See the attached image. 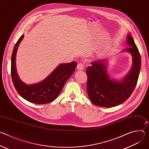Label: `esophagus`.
I'll return each instance as SVG.
<instances>
[{
  "label": "esophagus",
  "instance_id": "1",
  "mask_svg": "<svg viewBox=\"0 0 149 149\" xmlns=\"http://www.w3.org/2000/svg\"><path fill=\"white\" fill-rule=\"evenodd\" d=\"M77 70L78 71H82L84 70V65L81 63H79L77 66Z\"/></svg>",
  "mask_w": 149,
  "mask_h": 149
}]
</instances>
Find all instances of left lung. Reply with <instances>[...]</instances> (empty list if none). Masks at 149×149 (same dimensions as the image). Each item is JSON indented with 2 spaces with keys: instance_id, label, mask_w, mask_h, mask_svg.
<instances>
[{
  "instance_id": "obj_1",
  "label": "left lung",
  "mask_w": 149,
  "mask_h": 149,
  "mask_svg": "<svg viewBox=\"0 0 149 149\" xmlns=\"http://www.w3.org/2000/svg\"><path fill=\"white\" fill-rule=\"evenodd\" d=\"M127 43L129 47L123 52L132 56V67L125 77L120 80L111 78L108 73V59H99L88 66L87 91L91 102L96 106L112 107L127 100L136 86L140 68L141 57L132 36L128 34Z\"/></svg>"
}]
</instances>
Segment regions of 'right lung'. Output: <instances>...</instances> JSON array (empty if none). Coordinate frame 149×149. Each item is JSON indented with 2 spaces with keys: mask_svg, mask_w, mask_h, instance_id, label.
<instances>
[{
  "mask_svg": "<svg viewBox=\"0 0 149 149\" xmlns=\"http://www.w3.org/2000/svg\"><path fill=\"white\" fill-rule=\"evenodd\" d=\"M22 34L13 48L11 58V77L13 84L19 95L31 103H48L55 100L62 91L66 81L72 75L77 62L59 64L47 77L36 84H26L19 78L16 69V55L22 40Z\"/></svg>",
  "mask_w": 149,
  "mask_h": 149,
  "instance_id": "1",
  "label": "right lung"
}]
</instances>
